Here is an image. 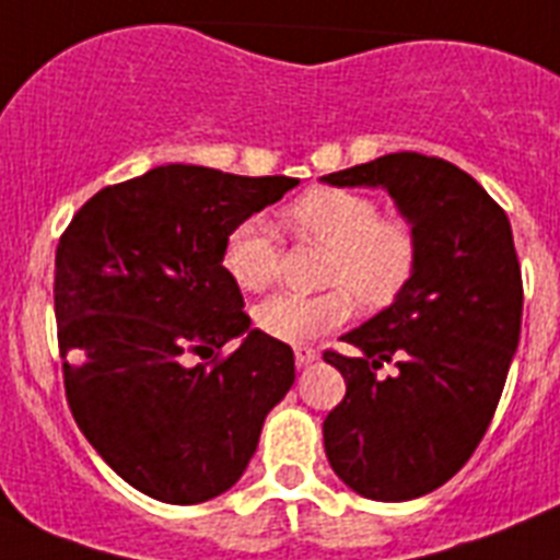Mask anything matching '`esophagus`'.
<instances>
[{"mask_svg": "<svg viewBox=\"0 0 560 560\" xmlns=\"http://www.w3.org/2000/svg\"><path fill=\"white\" fill-rule=\"evenodd\" d=\"M293 352H295V364H299V368H307V364H313V361L318 359V350H313V347L295 345Z\"/></svg>", "mask_w": 560, "mask_h": 560, "instance_id": "esophagus-1", "label": "esophagus"}]
</instances>
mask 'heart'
<instances>
[{"label":"heart","mask_w":560,"mask_h":560,"mask_svg":"<svg viewBox=\"0 0 560 560\" xmlns=\"http://www.w3.org/2000/svg\"><path fill=\"white\" fill-rule=\"evenodd\" d=\"M295 236L330 247L318 295L281 293L256 307V324L270 338L302 345L336 330L352 316V296L378 310L396 302L418 265V236L398 215H382L375 196L347 187H310L288 208ZM222 267L244 293H261L279 279L281 242L265 215H247L224 238Z\"/></svg>","instance_id":"heart-1"}]
</instances>
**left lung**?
<instances>
[{
    "mask_svg": "<svg viewBox=\"0 0 560 560\" xmlns=\"http://www.w3.org/2000/svg\"><path fill=\"white\" fill-rule=\"evenodd\" d=\"M324 182L384 187L418 236L410 284L341 336L359 355L324 352L347 384L324 418L327 462L359 495L410 501L469 462L504 393L524 310L510 219L462 167L410 150ZM384 360L396 376L377 375Z\"/></svg>",
    "mask_w": 560,
    "mask_h": 560,
    "instance_id": "obj_1",
    "label": "left lung"
}]
</instances>
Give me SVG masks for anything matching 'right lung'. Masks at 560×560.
Segmentation results:
<instances>
[{
  "mask_svg": "<svg viewBox=\"0 0 560 560\" xmlns=\"http://www.w3.org/2000/svg\"><path fill=\"white\" fill-rule=\"evenodd\" d=\"M295 185L164 164L102 187L59 238L65 396L93 450L144 495L199 504L230 490L293 387V350L250 330L222 250ZM233 337L240 347L222 353Z\"/></svg>",
  "mask_w": 560,
  "mask_h": 560,
  "instance_id": "obj_1",
  "label": "right lung"
}]
</instances>
